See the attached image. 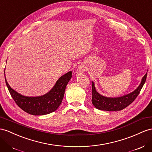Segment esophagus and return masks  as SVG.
Masks as SVG:
<instances>
[{"instance_id": "34e87169", "label": "esophagus", "mask_w": 152, "mask_h": 152, "mask_svg": "<svg viewBox=\"0 0 152 152\" xmlns=\"http://www.w3.org/2000/svg\"><path fill=\"white\" fill-rule=\"evenodd\" d=\"M86 68L85 66V65L80 64V66H79V67H78L76 73L78 75H80L82 73H83L84 71H86Z\"/></svg>"}]
</instances>
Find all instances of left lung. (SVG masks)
Here are the masks:
<instances>
[{"mask_svg": "<svg viewBox=\"0 0 152 152\" xmlns=\"http://www.w3.org/2000/svg\"><path fill=\"white\" fill-rule=\"evenodd\" d=\"M147 73L142 77L140 84L132 93L120 97H106L98 93L96 90L95 84L92 82V104L99 110L106 111H116L125 109L136 99L145 83Z\"/></svg>", "mask_w": 152, "mask_h": 152, "instance_id": "8db88e82", "label": "left lung"}]
</instances>
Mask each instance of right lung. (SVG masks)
<instances>
[{
    "mask_svg": "<svg viewBox=\"0 0 152 152\" xmlns=\"http://www.w3.org/2000/svg\"><path fill=\"white\" fill-rule=\"evenodd\" d=\"M5 73V72H4ZM72 72H68L57 80L50 91L39 96H26L12 89L6 79L8 90L16 104L24 111L34 116L45 115L55 111L63 99L65 89L72 78Z\"/></svg>",
    "mask_w": 152,
    "mask_h": 152,
    "instance_id": "obj_1",
    "label": "right lung"
}]
</instances>
